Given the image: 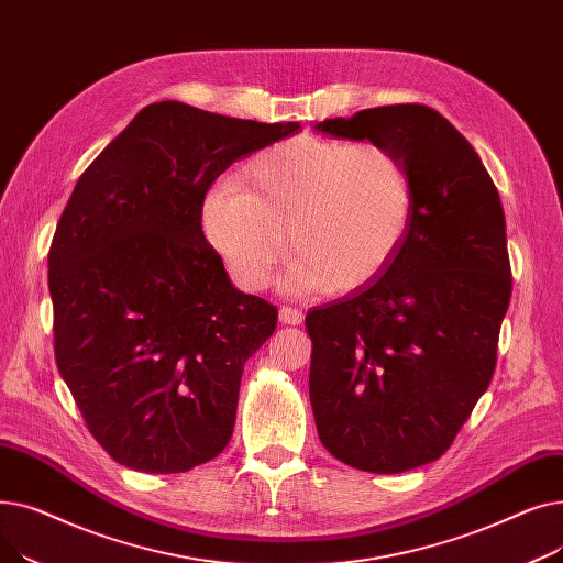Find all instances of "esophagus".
Returning a JSON list of instances; mask_svg holds the SVG:
<instances>
[{"mask_svg":"<svg viewBox=\"0 0 563 563\" xmlns=\"http://www.w3.org/2000/svg\"><path fill=\"white\" fill-rule=\"evenodd\" d=\"M278 317L283 323H287V327H299L301 323V310L299 308H291V306H280L278 310Z\"/></svg>","mask_w":563,"mask_h":563,"instance_id":"34e87169","label":"esophagus"}]
</instances>
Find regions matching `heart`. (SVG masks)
Returning a JSON list of instances; mask_svg holds the SVG:
<instances>
[{"mask_svg": "<svg viewBox=\"0 0 563 563\" xmlns=\"http://www.w3.org/2000/svg\"><path fill=\"white\" fill-rule=\"evenodd\" d=\"M412 212V175L388 145L301 136L266 147L236 183L207 194L202 230L246 289L269 285L287 230V287L342 297L386 272Z\"/></svg>", "mask_w": 563, "mask_h": 563, "instance_id": "b5f03b06", "label": "heart"}]
</instances>
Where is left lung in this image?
Masks as SVG:
<instances>
[{"label":"left lung","instance_id":"obj_1","mask_svg":"<svg viewBox=\"0 0 563 563\" xmlns=\"http://www.w3.org/2000/svg\"><path fill=\"white\" fill-rule=\"evenodd\" d=\"M314 130L388 145L416 187L386 272L306 317L321 445L395 475L445 454L493 378L511 301L505 210L475 147L435 109H363Z\"/></svg>","mask_w":563,"mask_h":563}]
</instances>
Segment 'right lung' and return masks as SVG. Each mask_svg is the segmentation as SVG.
<instances>
[{"label":"right lung","mask_w":563,"mask_h":563,"mask_svg":"<svg viewBox=\"0 0 563 563\" xmlns=\"http://www.w3.org/2000/svg\"><path fill=\"white\" fill-rule=\"evenodd\" d=\"M299 128L155 102L77 180L47 257L54 356L121 465L187 472L230 442L244 363L278 310L230 283L202 200L230 164Z\"/></svg>","instance_id":"obj_1"}]
</instances>
